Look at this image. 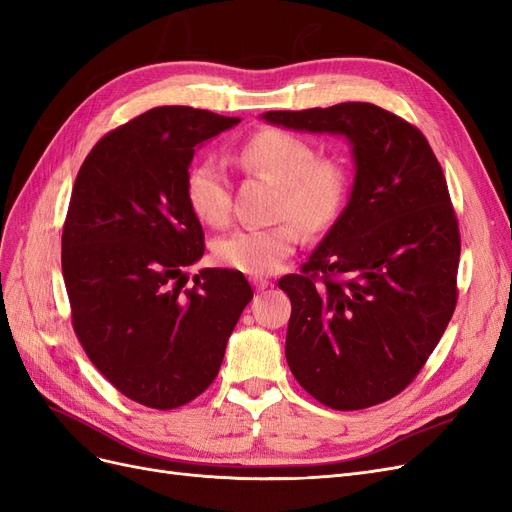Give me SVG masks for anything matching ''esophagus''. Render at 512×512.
<instances>
[{
  "mask_svg": "<svg viewBox=\"0 0 512 512\" xmlns=\"http://www.w3.org/2000/svg\"><path fill=\"white\" fill-rule=\"evenodd\" d=\"M250 282H252V286L260 292V290H265L267 286H269V280L267 277H250Z\"/></svg>",
  "mask_w": 512,
  "mask_h": 512,
  "instance_id": "obj_1",
  "label": "esophagus"
}]
</instances>
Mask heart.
<instances>
[{
  "instance_id": "1",
  "label": "heart",
  "mask_w": 512,
  "mask_h": 512,
  "mask_svg": "<svg viewBox=\"0 0 512 512\" xmlns=\"http://www.w3.org/2000/svg\"><path fill=\"white\" fill-rule=\"evenodd\" d=\"M235 162L247 173L280 183L275 213L284 218L273 226H247L232 230L213 243L220 265L250 275L280 269L297 250L301 226L318 232L329 228L344 207L348 177L333 158H316L314 145L305 138L265 128L245 138ZM185 200L198 222L222 228L230 220V185L224 168L215 160H200L185 177Z\"/></svg>"
}]
</instances>
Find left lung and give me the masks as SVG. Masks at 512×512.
<instances>
[{
    "label": "left lung",
    "mask_w": 512,
    "mask_h": 512,
    "mask_svg": "<svg viewBox=\"0 0 512 512\" xmlns=\"http://www.w3.org/2000/svg\"><path fill=\"white\" fill-rule=\"evenodd\" d=\"M273 126L346 136L348 205L301 267L282 277L286 361L333 410L395 397L438 346L457 305L459 226L438 158L412 123L369 102L269 111Z\"/></svg>",
    "instance_id": "obj_1"
}]
</instances>
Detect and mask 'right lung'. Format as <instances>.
I'll list each match as a JSON object with an SVG mask.
<instances>
[{
    "label": "right lung",
    "instance_id": "right-lung-1",
    "mask_svg": "<svg viewBox=\"0 0 512 512\" xmlns=\"http://www.w3.org/2000/svg\"><path fill=\"white\" fill-rule=\"evenodd\" d=\"M192 106H158L108 132L76 175L61 235L72 327L100 374L156 410L215 380L254 292L243 273L185 267L205 254L185 200L194 149L237 126Z\"/></svg>",
    "mask_w": 512,
    "mask_h": 512
}]
</instances>
